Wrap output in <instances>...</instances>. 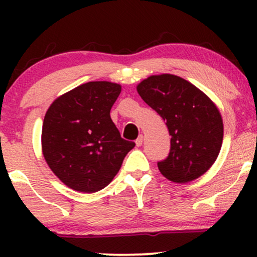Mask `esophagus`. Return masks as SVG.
Here are the masks:
<instances>
[{
	"label": "esophagus",
	"mask_w": 257,
	"mask_h": 257,
	"mask_svg": "<svg viewBox=\"0 0 257 257\" xmlns=\"http://www.w3.org/2000/svg\"><path fill=\"white\" fill-rule=\"evenodd\" d=\"M143 143H144V137L143 135H139V138L135 140V144H137V146H141L143 145Z\"/></svg>",
	"instance_id": "esophagus-1"
}]
</instances>
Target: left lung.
I'll return each mask as SVG.
<instances>
[{"label":"left lung","instance_id":"8db88e82","mask_svg":"<svg viewBox=\"0 0 257 257\" xmlns=\"http://www.w3.org/2000/svg\"><path fill=\"white\" fill-rule=\"evenodd\" d=\"M138 93L163 118L172 137L169 155L157 163L159 172L179 184L203 175L216 161L223 139L214 102L186 79L167 73L144 79Z\"/></svg>","mask_w":257,"mask_h":257}]
</instances>
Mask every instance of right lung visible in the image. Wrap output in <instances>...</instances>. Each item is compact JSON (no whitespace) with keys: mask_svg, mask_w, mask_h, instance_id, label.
<instances>
[{"mask_svg":"<svg viewBox=\"0 0 257 257\" xmlns=\"http://www.w3.org/2000/svg\"><path fill=\"white\" fill-rule=\"evenodd\" d=\"M119 93V84L88 82L58 98L44 116V159L72 190L85 193L102 190L135 146L120 137L111 119V107Z\"/></svg>","mask_w":257,"mask_h":257,"instance_id":"add662e5","label":"right lung"}]
</instances>
